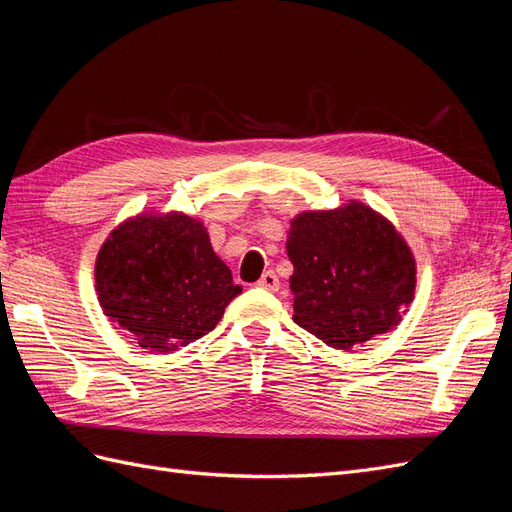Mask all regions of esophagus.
<instances>
[{
	"label": "esophagus",
	"instance_id": "1",
	"mask_svg": "<svg viewBox=\"0 0 512 512\" xmlns=\"http://www.w3.org/2000/svg\"><path fill=\"white\" fill-rule=\"evenodd\" d=\"M256 286L275 292L277 288H280V280H277V275L273 271H267V273H262V277L256 282Z\"/></svg>",
	"mask_w": 512,
	"mask_h": 512
}]
</instances>
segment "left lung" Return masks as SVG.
Wrapping results in <instances>:
<instances>
[{
	"instance_id": "8db88e82",
	"label": "left lung",
	"mask_w": 512,
	"mask_h": 512,
	"mask_svg": "<svg viewBox=\"0 0 512 512\" xmlns=\"http://www.w3.org/2000/svg\"><path fill=\"white\" fill-rule=\"evenodd\" d=\"M292 320L337 350L391 333L414 301L416 260L408 241L361 200L303 211L290 220Z\"/></svg>"
}]
</instances>
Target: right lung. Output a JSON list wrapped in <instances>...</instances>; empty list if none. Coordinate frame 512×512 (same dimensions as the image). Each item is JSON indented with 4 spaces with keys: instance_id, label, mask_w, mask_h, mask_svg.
<instances>
[{
    "instance_id": "right-lung-1",
    "label": "right lung",
    "mask_w": 512,
    "mask_h": 512,
    "mask_svg": "<svg viewBox=\"0 0 512 512\" xmlns=\"http://www.w3.org/2000/svg\"><path fill=\"white\" fill-rule=\"evenodd\" d=\"M104 316L149 352H177L215 329L241 286L205 224L183 211H141L108 232L96 256Z\"/></svg>"
}]
</instances>
